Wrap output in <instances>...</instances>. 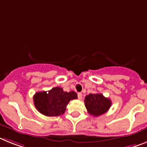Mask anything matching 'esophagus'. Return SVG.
Returning a JSON list of instances; mask_svg holds the SVG:
<instances>
[{
  "label": "esophagus",
  "instance_id": "34e87169",
  "mask_svg": "<svg viewBox=\"0 0 147 147\" xmlns=\"http://www.w3.org/2000/svg\"><path fill=\"white\" fill-rule=\"evenodd\" d=\"M78 99H80V100L82 98V93H81V92H78Z\"/></svg>",
  "mask_w": 147,
  "mask_h": 147
}]
</instances>
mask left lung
I'll list each match as a JSON object with an SVG mask.
<instances>
[{
    "instance_id": "8db88e82",
    "label": "left lung",
    "mask_w": 147,
    "mask_h": 147,
    "mask_svg": "<svg viewBox=\"0 0 147 147\" xmlns=\"http://www.w3.org/2000/svg\"><path fill=\"white\" fill-rule=\"evenodd\" d=\"M85 107L90 115L98 117L108 111L111 106L110 98H105L102 93H90L84 98Z\"/></svg>"
}]
</instances>
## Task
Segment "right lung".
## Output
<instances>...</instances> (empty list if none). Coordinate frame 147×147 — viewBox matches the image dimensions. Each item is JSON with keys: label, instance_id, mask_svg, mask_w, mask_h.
<instances>
[{"label": "right lung", "instance_id": "right-lung-1", "mask_svg": "<svg viewBox=\"0 0 147 147\" xmlns=\"http://www.w3.org/2000/svg\"><path fill=\"white\" fill-rule=\"evenodd\" d=\"M76 92H64L61 87H56L51 90L37 92L34 96V102L39 112L48 117H57L63 114L70 100L76 99Z\"/></svg>", "mask_w": 147, "mask_h": 147}]
</instances>
